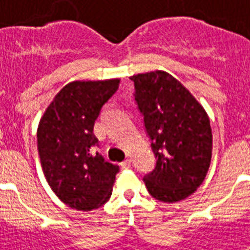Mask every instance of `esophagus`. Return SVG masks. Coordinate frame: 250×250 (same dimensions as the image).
Listing matches in <instances>:
<instances>
[{"label":"esophagus","mask_w":250,"mask_h":250,"mask_svg":"<svg viewBox=\"0 0 250 250\" xmlns=\"http://www.w3.org/2000/svg\"><path fill=\"white\" fill-rule=\"evenodd\" d=\"M121 166H122V168H129V167H131V161L129 160L123 161V162L121 164Z\"/></svg>","instance_id":"esophagus-1"}]
</instances>
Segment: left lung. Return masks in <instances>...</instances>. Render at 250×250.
<instances>
[{
  "label": "left lung",
  "mask_w": 250,
  "mask_h": 250,
  "mask_svg": "<svg viewBox=\"0 0 250 250\" xmlns=\"http://www.w3.org/2000/svg\"><path fill=\"white\" fill-rule=\"evenodd\" d=\"M131 80L157 160L156 168L144 176L146 189L162 202L184 200L201 186L211 162L209 115L168 72L156 70Z\"/></svg>",
  "instance_id": "obj_1"
}]
</instances>
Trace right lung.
Masks as SVG:
<instances>
[{
  "label": "right lung",
  "mask_w": 250,
  "mask_h": 250,
  "mask_svg": "<svg viewBox=\"0 0 250 250\" xmlns=\"http://www.w3.org/2000/svg\"><path fill=\"white\" fill-rule=\"evenodd\" d=\"M121 79L75 80L54 96L37 127V149L45 179L61 201L89 211L111 196L118 165L94 153V122Z\"/></svg>",
  "instance_id": "1"
}]
</instances>
